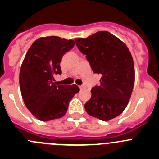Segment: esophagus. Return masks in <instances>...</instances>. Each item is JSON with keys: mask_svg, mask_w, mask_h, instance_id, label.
Returning a JSON list of instances; mask_svg holds the SVG:
<instances>
[{"mask_svg": "<svg viewBox=\"0 0 159 159\" xmlns=\"http://www.w3.org/2000/svg\"><path fill=\"white\" fill-rule=\"evenodd\" d=\"M80 90H84L86 88V87L84 86V85H81V86H80Z\"/></svg>", "mask_w": 159, "mask_h": 159, "instance_id": "1", "label": "esophagus"}]
</instances>
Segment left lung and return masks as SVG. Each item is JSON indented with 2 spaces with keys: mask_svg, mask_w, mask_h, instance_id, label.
Listing matches in <instances>:
<instances>
[{
  "mask_svg": "<svg viewBox=\"0 0 159 159\" xmlns=\"http://www.w3.org/2000/svg\"><path fill=\"white\" fill-rule=\"evenodd\" d=\"M79 50L86 55L94 73L102 75L99 86L91 91L84 105L89 116L109 121L127 107L134 84L133 58L127 45L107 31L76 38Z\"/></svg>",
  "mask_w": 159,
  "mask_h": 159,
  "instance_id": "left-lung-1",
  "label": "left lung"
}]
</instances>
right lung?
<instances>
[{
  "label": "right lung",
  "mask_w": 159,
  "mask_h": 159,
  "mask_svg": "<svg viewBox=\"0 0 159 159\" xmlns=\"http://www.w3.org/2000/svg\"><path fill=\"white\" fill-rule=\"evenodd\" d=\"M75 45L73 40L57 36L40 37L28 50L20 70L22 99L29 111L40 121L62 118L80 88L59 85L54 76L61 73L60 62Z\"/></svg>",
  "instance_id": "1"
}]
</instances>
